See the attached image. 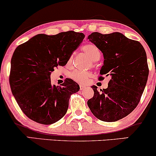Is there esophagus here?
Instances as JSON below:
<instances>
[{"instance_id": "34e87169", "label": "esophagus", "mask_w": 156, "mask_h": 156, "mask_svg": "<svg viewBox=\"0 0 156 156\" xmlns=\"http://www.w3.org/2000/svg\"><path fill=\"white\" fill-rule=\"evenodd\" d=\"M79 87H80V90H83V89H84L86 88V87H87L85 85H83V84H80Z\"/></svg>"}]
</instances>
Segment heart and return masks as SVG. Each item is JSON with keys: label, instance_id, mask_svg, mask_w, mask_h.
I'll return each mask as SVG.
<instances>
[{"label": "heart", "instance_id": "b5f03b06", "mask_svg": "<svg viewBox=\"0 0 156 156\" xmlns=\"http://www.w3.org/2000/svg\"><path fill=\"white\" fill-rule=\"evenodd\" d=\"M82 51L83 52L84 54L88 57V58L92 62H97L100 58H101V52L97 48L94 44H87L83 45L81 48ZM73 62V57L69 58L68 61V64H71ZM92 76V74L89 72H83L80 70H73L72 73L69 74V77L72 78L73 80L78 82V83H83L89 80V78Z\"/></svg>", "mask_w": 156, "mask_h": 156}]
</instances>
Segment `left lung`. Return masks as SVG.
<instances>
[{"label": "left lung", "mask_w": 156, "mask_h": 156, "mask_svg": "<svg viewBox=\"0 0 156 156\" xmlns=\"http://www.w3.org/2000/svg\"><path fill=\"white\" fill-rule=\"evenodd\" d=\"M88 39L103 54L100 74L111 79L108 88L101 92L92 86L94 96L87 104L100 120L117 121L133 112L140 101L149 75L146 52L140 42L119 32H93Z\"/></svg>", "instance_id": "1"}]
</instances>
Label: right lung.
Masks as SVG:
<instances>
[{
	"label": "right lung",
	"mask_w": 156,
	"mask_h": 156,
	"mask_svg": "<svg viewBox=\"0 0 156 156\" xmlns=\"http://www.w3.org/2000/svg\"><path fill=\"white\" fill-rule=\"evenodd\" d=\"M85 35L73 31L55 35L37 34L15 49L11 60L9 83L12 94L29 119L43 125L56 122L65 115L71 94L79 85L67 78L52 85L51 72L67 63Z\"/></svg>",
	"instance_id": "add662e5"
}]
</instances>
